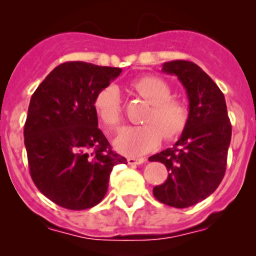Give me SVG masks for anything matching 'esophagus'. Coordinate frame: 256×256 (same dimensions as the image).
<instances>
[{
  "label": "esophagus",
  "mask_w": 256,
  "mask_h": 256,
  "mask_svg": "<svg viewBox=\"0 0 256 256\" xmlns=\"http://www.w3.org/2000/svg\"><path fill=\"white\" fill-rule=\"evenodd\" d=\"M144 161H146V158H144V157H141V158H136V157H128V164H144Z\"/></svg>",
  "instance_id": "obj_1"
}]
</instances>
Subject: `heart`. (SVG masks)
<instances>
[{
    "label": "heart",
    "instance_id": "heart-1",
    "mask_svg": "<svg viewBox=\"0 0 256 256\" xmlns=\"http://www.w3.org/2000/svg\"><path fill=\"white\" fill-rule=\"evenodd\" d=\"M131 88L151 104L144 116V125L130 126L122 130L115 144L121 152L138 156L154 148L162 138L176 140L187 128L190 118V105L182 99L172 98V88L154 76H142L131 82ZM94 109L106 128L118 131L122 122V102L115 85H106L96 94Z\"/></svg>",
    "mask_w": 256,
    "mask_h": 256
}]
</instances>
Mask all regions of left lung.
Instances as JSON below:
<instances>
[{
  "mask_svg": "<svg viewBox=\"0 0 256 256\" xmlns=\"http://www.w3.org/2000/svg\"><path fill=\"white\" fill-rule=\"evenodd\" d=\"M162 70L176 76L187 92L190 118L172 148L150 157L167 167L168 177L154 188L157 200L187 208L206 200L218 188L226 168L232 124L222 90L197 64L167 62Z\"/></svg>",
  "mask_w": 256,
  "mask_h": 256,
  "instance_id": "1",
  "label": "left lung"
}]
</instances>
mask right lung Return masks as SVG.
I'll return each mask as SVG.
<instances>
[{
  "instance_id": "right-lung-1",
  "label": "right lung",
  "mask_w": 256,
  "mask_h": 256,
  "mask_svg": "<svg viewBox=\"0 0 256 256\" xmlns=\"http://www.w3.org/2000/svg\"><path fill=\"white\" fill-rule=\"evenodd\" d=\"M121 68L66 62L30 98L24 124L30 174L48 200L72 210L92 208L108 192L112 167L128 164L98 128L94 100Z\"/></svg>"
}]
</instances>
